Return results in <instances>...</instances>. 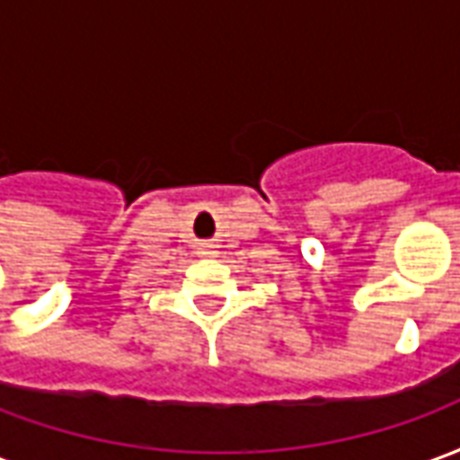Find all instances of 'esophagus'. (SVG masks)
Segmentation results:
<instances>
[{"label": "esophagus", "instance_id": "obj_1", "mask_svg": "<svg viewBox=\"0 0 460 460\" xmlns=\"http://www.w3.org/2000/svg\"><path fill=\"white\" fill-rule=\"evenodd\" d=\"M197 253H199L201 259H214V256H217L219 251H217V243H211V241H207V243H201Z\"/></svg>", "mask_w": 460, "mask_h": 460}]
</instances>
